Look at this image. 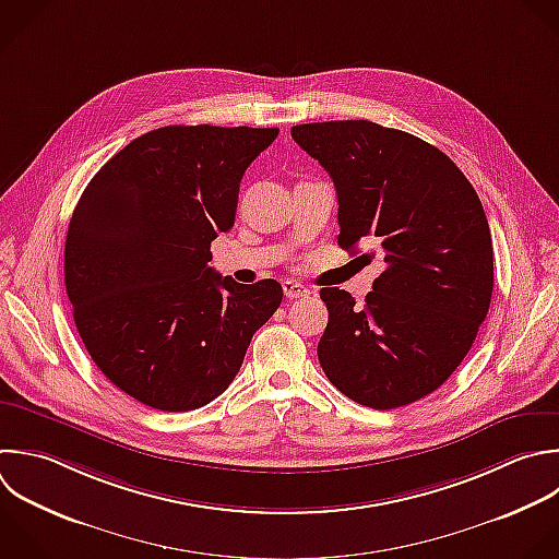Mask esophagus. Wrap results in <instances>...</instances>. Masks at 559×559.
Segmentation results:
<instances>
[{
  "mask_svg": "<svg viewBox=\"0 0 559 559\" xmlns=\"http://www.w3.org/2000/svg\"><path fill=\"white\" fill-rule=\"evenodd\" d=\"M284 295H286L288 299H299V297H308L310 290H308L304 284H299V282L286 280V282H284Z\"/></svg>",
  "mask_w": 559,
  "mask_h": 559,
  "instance_id": "obj_1",
  "label": "esophagus"
}]
</instances>
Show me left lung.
<instances>
[{
  "instance_id": "obj_1",
  "label": "left lung",
  "mask_w": 559,
  "mask_h": 559,
  "mask_svg": "<svg viewBox=\"0 0 559 559\" xmlns=\"http://www.w3.org/2000/svg\"><path fill=\"white\" fill-rule=\"evenodd\" d=\"M290 135L334 181L338 245L367 240L384 260L362 306L321 288L319 362L349 400L406 406L452 376L487 317L493 255L483 205L454 162L411 133L332 120Z\"/></svg>"
}]
</instances>
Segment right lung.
Returning a JSON list of instances; mask_svg holds the SVG:
<instances>
[{"mask_svg": "<svg viewBox=\"0 0 559 559\" xmlns=\"http://www.w3.org/2000/svg\"><path fill=\"white\" fill-rule=\"evenodd\" d=\"M277 133L155 129L85 188L66 240V288L90 356L138 402L168 413L210 404L280 308L275 280L238 284L210 266L245 170Z\"/></svg>", "mask_w": 559, "mask_h": 559, "instance_id": "add662e5", "label": "right lung"}]
</instances>
